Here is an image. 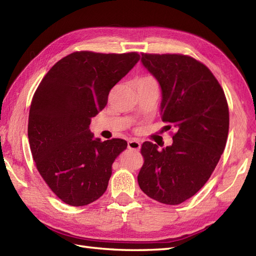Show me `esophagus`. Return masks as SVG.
<instances>
[{"label":"esophagus","instance_id":"34e87169","mask_svg":"<svg viewBox=\"0 0 256 256\" xmlns=\"http://www.w3.org/2000/svg\"><path fill=\"white\" fill-rule=\"evenodd\" d=\"M140 146H142V144L138 140H128V150H140Z\"/></svg>","mask_w":256,"mask_h":256}]
</instances>
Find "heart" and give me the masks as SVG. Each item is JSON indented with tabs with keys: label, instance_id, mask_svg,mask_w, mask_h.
Returning a JSON list of instances; mask_svg holds the SVG:
<instances>
[{
	"label": "heart",
	"instance_id": "heart-1",
	"mask_svg": "<svg viewBox=\"0 0 256 256\" xmlns=\"http://www.w3.org/2000/svg\"><path fill=\"white\" fill-rule=\"evenodd\" d=\"M152 78H150V77H145V78H142V80H150Z\"/></svg>",
	"mask_w": 256,
	"mask_h": 256
}]
</instances>
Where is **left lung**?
<instances>
[{
  "label": "left lung",
  "mask_w": 256,
  "mask_h": 256,
  "mask_svg": "<svg viewBox=\"0 0 256 256\" xmlns=\"http://www.w3.org/2000/svg\"><path fill=\"white\" fill-rule=\"evenodd\" d=\"M140 62L162 88V121L176 133L162 150L150 142L142 144L138 181L150 198L178 205L204 186L220 159L229 132L228 104L215 76L191 56L142 53Z\"/></svg>",
  "instance_id": "left-lung-1"
}]
</instances>
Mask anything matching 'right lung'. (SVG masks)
Instances as JSON below:
<instances>
[{
  "label": "right lung",
  "mask_w": 256,
  "mask_h": 256,
  "mask_svg": "<svg viewBox=\"0 0 256 256\" xmlns=\"http://www.w3.org/2000/svg\"><path fill=\"white\" fill-rule=\"evenodd\" d=\"M140 61L136 52L70 53L53 65L36 90L29 110L28 138L46 183L70 206H85L108 188L124 140L101 142L89 130L108 94Z\"/></svg>",
  "instance_id": "1"
}]
</instances>
